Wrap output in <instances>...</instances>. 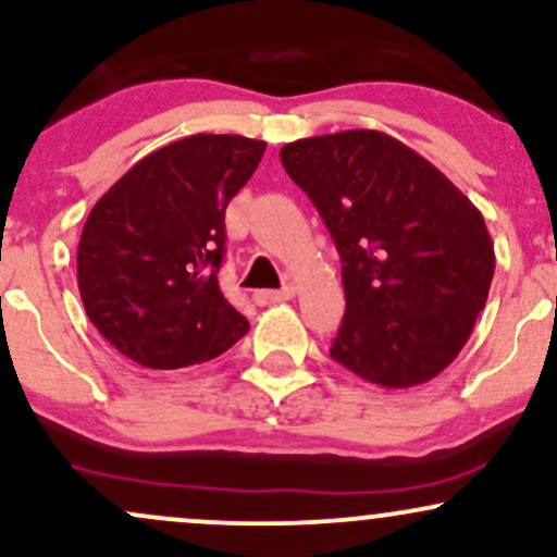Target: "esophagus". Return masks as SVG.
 <instances>
[{"instance_id": "1", "label": "esophagus", "mask_w": 557, "mask_h": 557, "mask_svg": "<svg viewBox=\"0 0 557 557\" xmlns=\"http://www.w3.org/2000/svg\"><path fill=\"white\" fill-rule=\"evenodd\" d=\"M293 296H296L293 287H283V290H257L253 293V300H257L259 306H270V304H283V300H290Z\"/></svg>"}]
</instances>
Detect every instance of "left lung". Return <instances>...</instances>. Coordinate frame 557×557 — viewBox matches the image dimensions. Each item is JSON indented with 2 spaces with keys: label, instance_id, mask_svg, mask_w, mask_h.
<instances>
[{
  "label": "left lung",
  "instance_id": "left-lung-1",
  "mask_svg": "<svg viewBox=\"0 0 557 557\" xmlns=\"http://www.w3.org/2000/svg\"><path fill=\"white\" fill-rule=\"evenodd\" d=\"M343 261L345 317L330 356L387 389L453 363L487 304L495 248L484 216L411 146L380 131L280 149Z\"/></svg>",
  "mask_w": 557,
  "mask_h": 557
}]
</instances>
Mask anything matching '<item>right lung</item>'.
Segmentation results:
<instances>
[{"label": "right lung", "instance_id": "add662e5", "mask_svg": "<svg viewBox=\"0 0 557 557\" xmlns=\"http://www.w3.org/2000/svg\"><path fill=\"white\" fill-rule=\"evenodd\" d=\"M264 140L198 133L140 159L94 203L78 290L96 330L146 369L216 359L248 332L222 296L225 209Z\"/></svg>", "mask_w": 557, "mask_h": 557}]
</instances>
